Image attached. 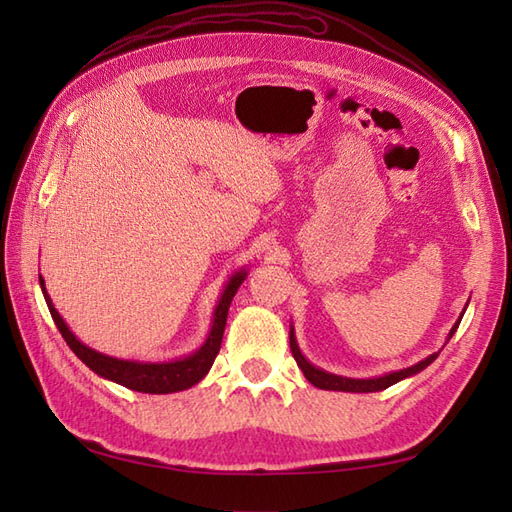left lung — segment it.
Instances as JSON below:
<instances>
[{"mask_svg": "<svg viewBox=\"0 0 512 512\" xmlns=\"http://www.w3.org/2000/svg\"><path fill=\"white\" fill-rule=\"evenodd\" d=\"M462 317H464V312L460 314V319L455 321V325H453L449 336H447V341L455 334V330H458ZM290 350H292V356H295V361H297L299 369L303 372V376H306L314 387L328 389V391H352V394H369V391H383V389H387L391 385L400 383V380H405L409 376H416L418 372H422L424 367H429L433 361H436L438 354H440V352H433L431 356L424 358V361L411 365V367H405V369H398V372H389L385 376H376V378H347V376H339V374H330V372H325V369L312 365L308 358L303 356L301 350H299L295 328H290Z\"/></svg>", "mask_w": 512, "mask_h": 512, "instance_id": "8db88e82", "label": "left lung"}]
</instances>
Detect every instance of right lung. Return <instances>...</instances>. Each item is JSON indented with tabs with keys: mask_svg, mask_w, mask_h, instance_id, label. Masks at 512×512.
I'll return each mask as SVG.
<instances>
[{
	"mask_svg": "<svg viewBox=\"0 0 512 512\" xmlns=\"http://www.w3.org/2000/svg\"><path fill=\"white\" fill-rule=\"evenodd\" d=\"M246 277H248L246 268H242L226 281L222 295H220V299H217V306L213 310L211 330H209V334H206V341L198 347V350L189 356L176 358V361H158V363L129 361V358L107 356V354L96 352V350H92V347L81 343L74 336V332L68 328V323L63 321L57 308L52 306V299L46 290V281L41 279V275H39V284H41L43 299H46L48 310L52 314L54 323H57V328L65 339V343L70 345V350L79 356L94 374H99L101 378L112 380V383H118L127 389L143 391V394H173V391H184V389L193 387L195 383H200L206 374H209L215 356H217V352H220L228 308H231L235 292L239 286L244 284Z\"/></svg>",
	"mask_w": 512,
	"mask_h": 512,
	"instance_id": "1",
	"label": "right lung"
}]
</instances>
